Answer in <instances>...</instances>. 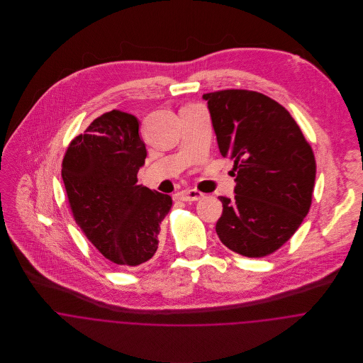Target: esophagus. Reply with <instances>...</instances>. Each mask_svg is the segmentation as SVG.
Wrapping results in <instances>:
<instances>
[{
	"mask_svg": "<svg viewBox=\"0 0 363 363\" xmlns=\"http://www.w3.org/2000/svg\"><path fill=\"white\" fill-rule=\"evenodd\" d=\"M203 197V193H200L199 190L190 189V190H184L179 193V199L182 201H199Z\"/></svg>",
	"mask_w": 363,
	"mask_h": 363,
	"instance_id": "1",
	"label": "esophagus"
}]
</instances>
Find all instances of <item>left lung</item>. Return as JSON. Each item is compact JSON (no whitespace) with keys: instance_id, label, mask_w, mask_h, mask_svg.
<instances>
[{"instance_id":"left-lung-1","label":"left lung","mask_w":363,"mask_h":363,"mask_svg":"<svg viewBox=\"0 0 363 363\" xmlns=\"http://www.w3.org/2000/svg\"><path fill=\"white\" fill-rule=\"evenodd\" d=\"M219 152L233 160L235 199L219 197L220 242L246 257L278 250L298 230L311 206L315 160L289 111L245 89L203 95Z\"/></svg>"}]
</instances>
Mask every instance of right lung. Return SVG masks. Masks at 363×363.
Returning <instances> with one entry per match:
<instances>
[{
    "instance_id": "right-lung-1",
    "label": "right lung",
    "mask_w": 363,
    "mask_h": 363,
    "mask_svg": "<svg viewBox=\"0 0 363 363\" xmlns=\"http://www.w3.org/2000/svg\"><path fill=\"white\" fill-rule=\"evenodd\" d=\"M135 116L111 110L74 138L61 176L75 222L104 257L137 267L155 255L172 197L137 184L147 148Z\"/></svg>"
}]
</instances>
